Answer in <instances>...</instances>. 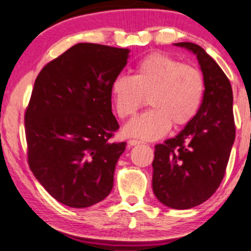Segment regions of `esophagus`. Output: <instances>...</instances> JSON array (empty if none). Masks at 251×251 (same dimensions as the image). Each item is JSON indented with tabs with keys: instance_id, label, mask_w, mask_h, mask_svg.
Returning a JSON list of instances; mask_svg holds the SVG:
<instances>
[{
	"instance_id": "obj_1",
	"label": "esophagus",
	"mask_w": 251,
	"mask_h": 251,
	"mask_svg": "<svg viewBox=\"0 0 251 251\" xmlns=\"http://www.w3.org/2000/svg\"><path fill=\"white\" fill-rule=\"evenodd\" d=\"M127 143L130 144V146H137V144H142V143H143V142L138 141V140H128Z\"/></svg>"
}]
</instances>
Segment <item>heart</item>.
Masks as SVG:
<instances>
[{"label": "heart", "mask_w": 251, "mask_h": 251, "mask_svg": "<svg viewBox=\"0 0 251 251\" xmlns=\"http://www.w3.org/2000/svg\"><path fill=\"white\" fill-rule=\"evenodd\" d=\"M204 78L198 69L170 55L154 53L136 64L132 76L115 77L110 93L120 118H131L147 98L151 110L126 124L124 133L140 140H158L171 124L181 127L193 120L204 96Z\"/></svg>", "instance_id": "heart-1"}]
</instances>
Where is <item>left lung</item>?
<instances>
[{
    "label": "left lung",
    "mask_w": 251,
    "mask_h": 251,
    "mask_svg": "<svg viewBox=\"0 0 251 251\" xmlns=\"http://www.w3.org/2000/svg\"><path fill=\"white\" fill-rule=\"evenodd\" d=\"M197 55L204 76L203 102L193 120L176 137L156 144L153 192L173 209H191L204 203L224 179L235 126L231 82L201 46L178 42Z\"/></svg>",
    "instance_id": "8db88e82"
}]
</instances>
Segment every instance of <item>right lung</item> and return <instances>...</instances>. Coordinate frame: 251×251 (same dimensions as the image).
I'll use <instances>...</instances> for the list:
<instances>
[{"label": "right lung", "mask_w": 251, "mask_h": 251, "mask_svg": "<svg viewBox=\"0 0 251 251\" xmlns=\"http://www.w3.org/2000/svg\"><path fill=\"white\" fill-rule=\"evenodd\" d=\"M127 48L77 44L42 68L25 111L27 161L48 193L70 207H88L109 196L126 142L110 86L127 63Z\"/></svg>", "instance_id": "1"}]
</instances>
